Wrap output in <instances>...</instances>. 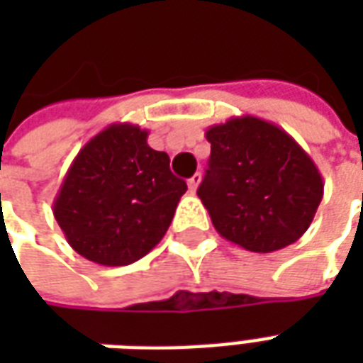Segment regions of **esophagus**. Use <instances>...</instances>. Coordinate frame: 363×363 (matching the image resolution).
<instances>
[{
    "label": "esophagus",
    "instance_id": "34e87169",
    "mask_svg": "<svg viewBox=\"0 0 363 363\" xmlns=\"http://www.w3.org/2000/svg\"><path fill=\"white\" fill-rule=\"evenodd\" d=\"M200 182H202V174L196 173L192 179H189V189L190 192H196L198 186H200Z\"/></svg>",
    "mask_w": 363,
    "mask_h": 363
}]
</instances>
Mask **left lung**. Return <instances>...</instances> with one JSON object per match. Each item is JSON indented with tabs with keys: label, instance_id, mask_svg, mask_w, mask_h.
<instances>
[{
	"label": "left lung",
	"instance_id": "left-lung-1",
	"mask_svg": "<svg viewBox=\"0 0 363 363\" xmlns=\"http://www.w3.org/2000/svg\"><path fill=\"white\" fill-rule=\"evenodd\" d=\"M212 143L198 196L223 239L252 252L280 251L311 225L323 177L291 135L251 114L206 130Z\"/></svg>",
	"mask_w": 363,
	"mask_h": 363
}]
</instances>
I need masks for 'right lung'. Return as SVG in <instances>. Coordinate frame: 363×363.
<instances>
[{"label": "right lung", "mask_w": 363, "mask_h": 363, "mask_svg": "<svg viewBox=\"0 0 363 363\" xmlns=\"http://www.w3.org/2000/svg\"><path fill=\"white\" fill-rule=\"evenodd\" d=\"M147 130L118 122L83 145L54 200L67 243L91 262L126 267L145 257L173 221L186 182Z\"/></svg>", "instance_id": "obj_1"}]
</instances>
